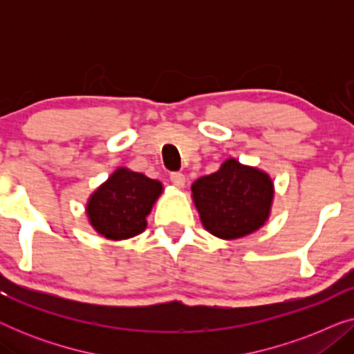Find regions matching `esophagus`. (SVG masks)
<instances>
[{
    "label": "esophagus",
    "mask_w": 354,
    "mask_h": 354,
    "mask_svg": "<svg viewBox=\"0 0 354 354\" xmlns=\"http://www.w3.org/2000/svg\"><path fill=\"white\" fill-rule=\"evenodd\" d=\"M171 182L174 183V185L177 187H183L185 185V176H183L182 172H171Z\"/></svg>",
    "instance_id": "esophagus-1"
}]
</instances>
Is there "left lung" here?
<instances>
[{"label": "left lung", "mask_w": 354, "mask_h": 354, "mask_svg": "<svg viewBox=\"0 0 354 354\" xmlns=\"http://www.w3.org/2000/svg\"><path fill=\"white\" fill-rule=\"evenodd\" d=\"M192 192L205 229L219 239L234 240L264 224L274 185L263 171L227 159L219 171L198 178Z\"/></svg>", "instance_id": "obj_1"}]
</instances>
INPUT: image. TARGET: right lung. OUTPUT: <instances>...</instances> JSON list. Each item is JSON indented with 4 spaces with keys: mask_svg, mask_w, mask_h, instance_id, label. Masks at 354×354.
Here are the masks:
<instances>
[{
    "mask_svg": "<svg viewBox=\"0 0 354 354\" xmlns=\"http://www.w3.org/2000/svg\"><path fill=\"white\" fill-rule=\"evenodd\" d=\"M161 192L162 185L158 180L129 169H118L90 198L86 212L91 225L111 240L142 234Z\"/></svg>",
    "mask_w": 354,
    "mask_h": 354,
    "instance_id": "add662e5",
    "label": "right lung"
}]
</instances>
